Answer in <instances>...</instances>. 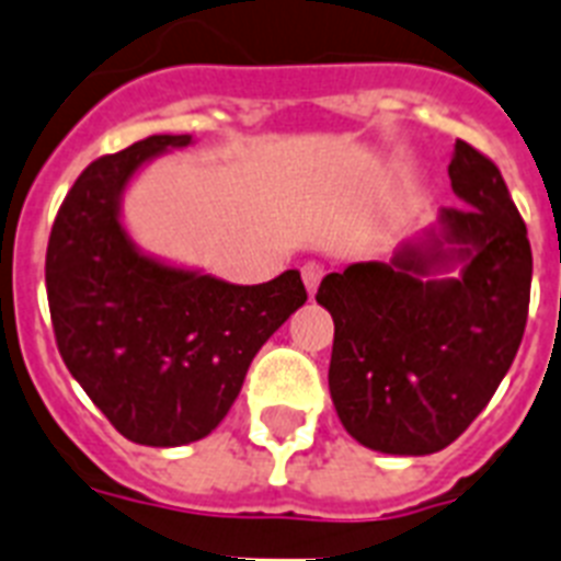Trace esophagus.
I'll return each mask as SVG.
<instances>
[{
    "label": "esophagus",
    "instance_id": "esophagus-1",
    "mask_svg": "<svg viewBox=\"0 0 561 561\" xmlns=\"http://www.w3.org/2000/svg\"><path fill=\"white\" fill-rule=\"evenodd\" d=\"M322 265H317V262H305L302 265V282L305 288H308V294H317V288H320V279H322Z\"/></svg>",
    "mask_w": 561,
    "mask_h": 561
}]
</instances>
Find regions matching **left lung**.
Wrapping results in <instances>:
<instances>
[{"instance_id": "1", "label": "left lung", "mask_w": 561, "mask_h": 561, "mask_svg": "<svg viewBox=\"0 0 561 561\" xmlns=\"http://www.w3.org/2000/svg\"><path fill=\"white\" fill-rule=\"evenodd\" d=\"M449 181L463 207L440 209L389 262H354L317 290L334 320L331 400L345 432L375 453L453 444L525 334L533 253L502 172L455 140Z\"/></svg>"}]
</instances>
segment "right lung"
<instances>
[{
	"label": "right lung",
	"instance_id": "1",
	"mask_svg": "<svg viewBox=\"0 0 561 561\" xmlns=\"http://www.w3.org/2000/svg\"><path fill=\"white\" fill-rule=\"evenodd\" d=\"M193 135H149L89 163L59 207L45 256L54 334L68 371L123 438H207L239 398L259 348L302 308L299 271L233 285L140 250L123 195L149 161Z\"/></svg>",
	"mask_w": 561,
	"mask_h": 561
}]
</instances>
